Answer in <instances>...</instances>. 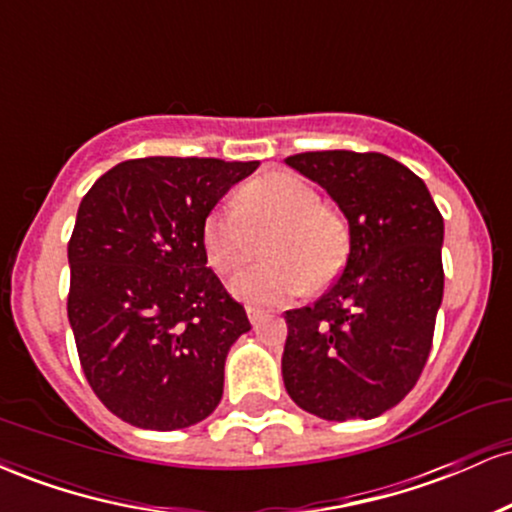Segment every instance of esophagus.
<instances>
[{"instance_id":"1","label":"esophagus","mask_w":512,"mask_h":512,"mask_svg":"<svg viewBox=\"0 0 512 512\" xmlns=\"http://www.w3.org/2000/svg\"><path fill=\"white\" fill-rule=\"evenodd\" d=\"M248 320H250V325H252V327H257V325H260V322L264 320V313H262V310L248 308Z\"/></svg>"}]
</instances>
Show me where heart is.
Returning a JSON list of instances; mask_svg holds the SVG:
<instances>
[{
  "label": "heart",
  "instance_id": "heart-1",
  "mask_svg": "<svg viewBox=\"0 0 512 512\" xmlns=\"http://www.w3.org/2000/svg\"><path fill=\"white\" fill-rule=\"evenodd\" d=\"M264 243V264L233 279L231 293L252 308L289 303L310 286L330 284L346 260V228L322 207L313 185L272 173L238 192L236 207L211 209L202 226L204 255L219 274H236Z\"/></svg>",
  "mask_w": 512,
  "mask_h": 512
}]
</instances>
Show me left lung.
I'll return each mask as SVG.
<instances>
[{"label": "left lung", "instance_id": "1", "mask_svg": "<svg viewBox=\"0 0 512 512\" xmlns=\"http://www.w3.org/2000/svg\"><path fill=\"white\" fill-rule=\"evenodd\" d=\"M286 166L349 223V255L315 305L286 310V392L325 421L375 419L409 395L443 301V216L426 182L383 154L308 151Z\"/></svg>", "mask_w": 512, "mask_h": 512}]
</instances>
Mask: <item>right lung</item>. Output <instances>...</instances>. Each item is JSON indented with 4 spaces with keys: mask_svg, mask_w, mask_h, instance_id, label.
I'll return each instance as SVG.
<instances>
[{
    "mask_svg": "<svg viewBox=\"0 0 512 512\" xmlns=\"http://www.w3.org/2000/svg\"><path fill=\"white\" fill-rule=\"evenodd\" d=\"M257 161L137 158L101 175L76 211L67 315L88 385L127 424L195 426L219 407L243 305L207 267L202 226Z\"/></svg>",
    "mask_w": 512,
    "mask_h": 512,
    "instance_id": "obj_1",
    "label": "right lung"
}]
</instances>
